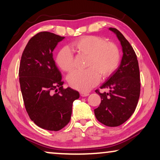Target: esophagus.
Segmentation results:
<instances>
[{"label":"esophagus","mask_w":160,"mask_h":160,"mask_svg":"<svg viewBox=\"0 0 160 160\" xmlns=\"http://www.w3.org/2000/svg\"><path fill=\"white\" fill-rule=\"evenodd\" d=\"M80 95L82 97H86V96H88L89 94L87 92H80Z\"/></svg>","instance_id":"esophagus-1"}]
</instances>
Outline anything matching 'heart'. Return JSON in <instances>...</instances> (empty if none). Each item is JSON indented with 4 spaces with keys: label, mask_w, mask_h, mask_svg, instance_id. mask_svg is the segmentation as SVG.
<instances>
[{
    "label": "heart",
    "mask_w": 160,
    "mask_h": 160,
    "mask_svg": "<svg viewBox=\"0 0 160 160\" xmlns=\"http://www.w3.org/2000/svg\"><path fill=\"white\" fill-rule=\"evenodd\" d=\"M72 48L88 56L84 71H74L68 77L70 86L77 90L87 92L99 82L100 76L108 77L117 69L120 60L119 50L113 43L106 42L101 37L86 36L76 39ZM56 62L62 71L69 72L73 68V55L68 48L58 52Z\"/></svg>",
    "instance_id": "obj_1"
}]
</instances>
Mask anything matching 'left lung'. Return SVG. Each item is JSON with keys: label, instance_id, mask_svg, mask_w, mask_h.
Instances as JSON below:
<instances>
[{"label": "left lung", "instance_id": "1", "mask_svg": "<svg viewBox=\"0 0 160 160\" xmlns=\"http://www.w3.org/2000/svg\"><path fill=\"white\" fill-rule=\"evenodd\" d=\"M109 30L117 35L123 56L118 68L100 87L108 92L100 93L101 102L95 108V115L100 122L108 127H117L124 123L134 113L141 92L140 71L135 52L124 36L116 28Z\"/></svg>", "mask_w": 160, "mask_h": 160}]
</instances>
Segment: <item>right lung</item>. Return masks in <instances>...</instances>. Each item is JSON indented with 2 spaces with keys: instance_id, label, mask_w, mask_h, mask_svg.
I'll return each mask as SVG.
<instances>
[{
  "instance_id": "obj_1",
  "label": "right lung",
  "mask_w": 160,
  "mask_h": 160,
  "mask_svg": "<svg viewBox=\"0 0 160 160\" xmlns=\"http://www.w3.org/2000/svg\"><path fill=\"white\" fill-rule=\"evenodd\" d=\"M64 38L50 32H38L28 41L19 64L26 111L37 126L50 131H58L68 124L73 102L79 98L78 92L63 88L62 75L53 59L54 48Z\"/></svg>"
}]
</instances>
